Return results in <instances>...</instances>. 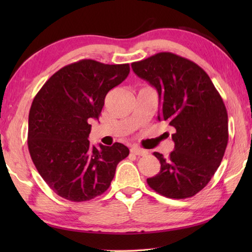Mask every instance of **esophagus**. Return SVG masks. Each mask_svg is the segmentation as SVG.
<instances>
[{
    "instance_id": "esophagus-1",
    "label": "esophagus",
    "mask_w": 252,
    "mask_h": 252,
    "mask_svg": "<svg viewBox=\"0 0 252 252\" xmlns=\"http://www.w3.org/2000/svg\"><path fill=\"white\" fill-rule=\"evenodd\" d=\"M131 153H133L135 156H146L147 155V151L146 150H142V149H140L138 147H132L130 149Z\"/></svg>"
}]
</instances>
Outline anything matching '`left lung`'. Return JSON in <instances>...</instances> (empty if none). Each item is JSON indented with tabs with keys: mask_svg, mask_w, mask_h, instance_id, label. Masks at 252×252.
Wrapping results in <instances>:
<instances>
[{
	"mask_svg": "<svg viewBox=\"0 0 252 252\" xmlns=\"http://www.w3.org/2000/svg\"><path fill=\"white\" fill-rule=\"evenodd\" d=\"M159 94L158 120L176 129L168 158L155 152L160 172L149 187L167 198L193 197L211 180L228 144V113L209 75L190 60L161 52L131 64Z\"/></svg>",
	"mask_w": 252,
	"mask_h": 252,
	"instance_id": "obj_1",
	"label": "left lung"
}]
</instances>
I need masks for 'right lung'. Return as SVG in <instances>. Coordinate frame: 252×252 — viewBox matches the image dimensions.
<instances>
[{
  "mask_svg": "<svg viewBox=\"0 0 252 252\" xmlns=\"http://www.w3.org/2000/svg\"><path fill=\"white\" fill-rule=\"evenodd\" d=\"M129 64L81 60L51 76L29 113L28 147L43 180L60 197L88 201L109 189L125 144L91 146L90 121L99 120L106 93L129 75Z\"/></svg>",
  "mask_w": 252,
  "mask_h": 252,
  "instance_id": "right-lung-1",
  "label": "right lung"
}]
</instances>
